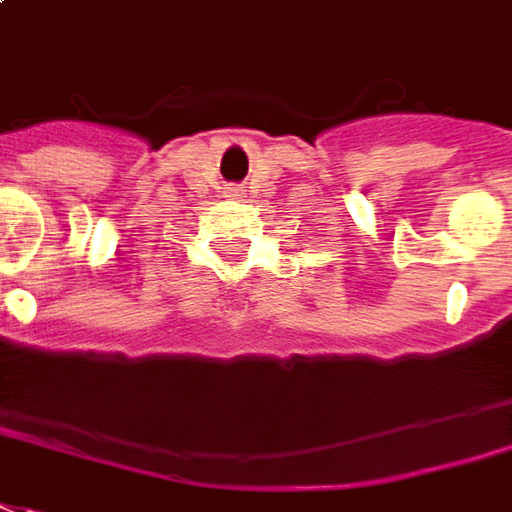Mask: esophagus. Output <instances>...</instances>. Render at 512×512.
Returning <instances> with one entry per match:
<instances>
[{
  "label": "esophagus",
  "instance_id": "esophagus-1",
  "mask_svg": "<svg viewBox=\"0 0 512 512\" xmlns=\"http://www.w3.org/2000/svg\"><path fill=\"white\" fill-rule=\"evenodd\" d=\"M225 197H231V200H239V197H242V191H239V188H228V191H225Z\"/></svg>",
  "mask_w": 512,
  "mask_h": 512
}]
</instances>
